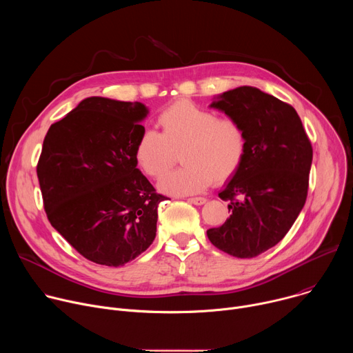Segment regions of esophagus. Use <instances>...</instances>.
<instances>
[{
    "instance_id": "esophagus-1",
    "label": "esophagus",
    "mask_w": 353,
    "mask_h": 353,
    "mask_svg": "<svg viewBox=\"0 0 353 353\" xmlns=\"http://www.w3.org/2000/svg\"><path fill=\"white\" fill-rule=\"evenodd\" d=\"M188 203L194 204V205H203L207 203V198L204 196H192V198H188Z\"/></svg>"
}]
</instances>
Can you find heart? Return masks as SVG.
<instances>
[{
    "mask_svg": "<svg viewBox=\"0 0 353 353\" xmlns=\"http://www.w3.org/2000/svg\"><path fill=\"white\" fill-rule=\"evenodd\" d=\"M162 132L143 128L134 146L137 166L149 177H161L181 149L183 168L165 174L158 187L170 195L204 191L223 184L241 168L247 154V132L240 120L177 100L158 116Z\"/></svg>",
    "mask_w": 353,
    "mask_h": 353,
    "instance_id": "b5f03b06",
    "label": "heart"
}]
</instances>
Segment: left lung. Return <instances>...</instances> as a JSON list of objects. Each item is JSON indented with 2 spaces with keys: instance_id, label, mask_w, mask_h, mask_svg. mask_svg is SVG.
Wrapping results in <instances>:
<instances>
[{
  "instance_id": "1",
  "label": "left lung",
  "mask_w": 353,
  "mask_h": 353,
  "mask_svg": "<svg viewBox=\"0 0 353 353\" xmlns=\"http://www.w3.org/2000/svg\"><path fill=\"white\" fill-rule=\"evenodd\" d=\"M241 121L247 154L219 192L230 218L207 230L210 241L239 259H253L278 244L305 207L312 142L296 110L253 86H240L211 105Z\"/></svg>"
}]
</instances>
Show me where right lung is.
Masks as SVG:
<instances>
[{
    "label": "right lung",
    "instance_id": "obj_1",
    "mask_svg": "<svg viewBox=\"0 0 353 353\" xmlns=\"http://www.w3.org/2000/svg\"><path fill=\"white\" fill-rule=\"evenodd\" d=\"M139 102L88 97L50 125L37 162L48 222L86 260L120 267L157 236L166 199L137 169Z\"/></svg>",
    "mask_w": 353,
    "mask_h": 353
}]
</instances>
